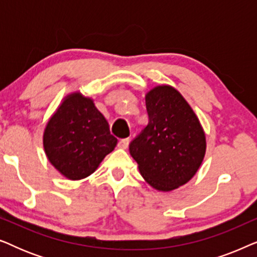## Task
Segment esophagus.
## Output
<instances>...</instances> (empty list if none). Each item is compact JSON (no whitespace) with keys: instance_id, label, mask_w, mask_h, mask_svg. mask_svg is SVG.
Returning a JSON list of instances; mask_svg holds the SVG:
<instances>
[{"instance_id":"34e87169","label":"esophagus","mask_w":257,"mask_h":257,"mask_svg":"<svg viewBox=\"0 0 257 257\" xmlns=\"http://www.w3.org/2000/svg\"><path fill=\"white\" fill-rule=\"evenodd\" d=\"M128 143H130V138L120 139V140H119V142H118V147H119V149H127Z\"/></svg>"}]
</instances>
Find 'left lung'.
Here are the masks:
<instances>
[{"mask_svg":"<svg viewBox=\"0 0 257 257\" xmlns=\"http://www.w3.org/2000/svg\"><path fill=\"white\" fill-rule=\"evenodd\" d=\"M149 124L130 143V154L143 178L158 191H173L196 173L206 152L199 119L173 87L146 94Z\"/></svg>","mask_w":257,"mask_h":257,"instance_id":"8db88e82","label":"left lung"}]
</instances>
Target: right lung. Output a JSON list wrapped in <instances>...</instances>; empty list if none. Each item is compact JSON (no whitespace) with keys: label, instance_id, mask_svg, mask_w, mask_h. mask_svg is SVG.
<instances>
[{"label":"right lung","instance_id":"obj_1","mask_svg":"<svg viewBox=\"0 0 257 257\" xmlns=\"http://www.w3.org/2000/svg\"><path fill=\"white\" fill-rule=\"evenodd\" d=\"M50 163L71 180L93 173L117 145L104 115L90 98L73 93L52 115L43 136Z\"/></svg>","mask_w":257,"mask_h":257}]
</instances>
